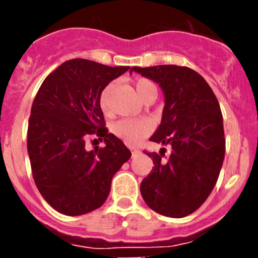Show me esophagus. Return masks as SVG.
<instances>
[{"instance_id":"esophagus-1","label":"esophagus","mask_w":258,"mask_h":258,"mask_svg":"<svg viewBox=\"0 0 258 258\" xmlns=\"http://www.w3.org/2000/svg\"><path fill=\"white\" fill-rule=\"evenodd\" d=\"M131 152L132 156H137L140 153V150H137V148H131Z\"/></svg>"}]
</instances>
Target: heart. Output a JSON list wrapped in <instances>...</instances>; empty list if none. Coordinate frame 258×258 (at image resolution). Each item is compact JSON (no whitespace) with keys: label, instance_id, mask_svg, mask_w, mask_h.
Listing matches in <instances>:
<instances>
[{"label":"heart","instance_id":"heart-1","mask_svg":"<svg viewBox=\"0 0 258 258\" xmlns=\"http://www.w3.org/2000/svg\"><path fill=\"white\" fill-rule=\"evenodd\" d=\"M135 92L139 96L141 101L148 100L151 96H157V87L152 81L147 79H137L134 82ZM111 91H112V83L106 86L100 93L98 97V105H100L101 111L105 114L110 113V100H111ZM111 131L117 139L122 140L128 145H136L140 141L147 137L152 131V124L148 119L145 118H123L118 119L112 124Z\"/></svg>","mask_w":258,"mask_h":258}]
</instances>
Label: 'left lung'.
<instances>
[{
	"label": "left lung",
	"mask_w": 258,
	"mask_h": 258,
	"mask_svg": "<svg viewBox=\"0 0 258 258\" xmlns=\"http://www.w3.org/2000/svg\"><path fill=\"white\" fill-rule=\"evenodd\" d=\"M157 82L165 93L162 121L151 141L170 145L171 155L146 152L153 161L141 182L147 206L167 217L195 212L210 196L225 158V132L220 103L204 77L189 67L161 64L132 67Z\"/></svg>",
	"instance_id": "8db88e82"
}]
</instances>
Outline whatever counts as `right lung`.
I'll return each mask as SVG.
<instances>
[{
  "label": "right lung",
  "instance_id": "obj_1",
  "mask_svg": "<svg viewBox=\"0 0 258 258\" xmlns=\"http://www.w3.org/2000/svg\"><path fill=\"white\" fill-rule=\"evenodd\" d=\"M128 69L70 59L36 93L27 130L32 176L43 199L62 215H85L102 206L113 175L131 157L123 142L108 134L98 105L101 91ZM91 134L105 146L86 151Z\"/></svg>",
  "mask_w": 258,
  "mask_h": 258
}]
</instances>
